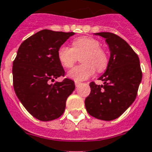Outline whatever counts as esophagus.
<instances>
[{
    "instance_id": "1",
    "label": "esophagus",
    "mask_w": 152,
    "mask_h": 152,
    "mask_svg": "<svg viewBox=\"0 0 152 152\" xmlns=\"http://www.w3.org/2000/svg\"><path fill=\"white\" fill-rule=\"evenodd\" d=\"M79 84H80V83H79V82H77V81L75 82V86H77L79 85Z\"/></svg>"
}]
</instances>
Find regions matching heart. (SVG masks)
Here are the masks:
<instances>
[{"label": "heart", "instance_id": "obj_1", "mask_svg": "<svg viewBox=\"0 0 152 152\" xmlns=\"http://www.w3.org/2000/svg\"><path fill=\"white\" fill-rule=\"evenodd\" d=\"M81 56L78 65L68 73V76L75 81H83L91 77L97 70L99 73L106 70L109 64L108 53L101 43L95 38L81 37L72 42V48L61 45L58 50L57 56L59 62L65 68H71Z\"/></svg>", "mask_w": 152, "mask_h": 152}]
</instances>
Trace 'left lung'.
<instances>
[{
    "mask_svg": "<svg viewBox=\"0 0 152 152\" xmlns=\"http://www.w3.org/2000/svg\"><path fill=\"white\" fill-rule=\"evenodd\" d=\"M96 35L106 38L110 57L107 70L99 77L104 85L90 83L91 94L86 98L87 112L98 119L114 120L133 103L142 80L140 59L128 43L112 33Z\"/></svg>",
    "mask_w": 152,
    "mask_h": 152,
    "instance_id": "8db88e82",
    "label": "left lung"
}]
</instances>
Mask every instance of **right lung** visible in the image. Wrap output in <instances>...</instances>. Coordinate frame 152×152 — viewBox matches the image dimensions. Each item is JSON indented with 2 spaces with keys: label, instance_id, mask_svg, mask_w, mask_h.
<instances>
[{
  "label": "right lung",
  "instance_id": "obj_1",
  "mask_svg": "<svg viewBox=\"0 0 152 152\" xmlns=\"http://www.w3.org/2000/svg\"><path fill=\"white\" fill-rule=\"evenodd\" d=\"M75 33L43 29L25 40L12 62V83L17 96L28 112L41 121L59 118L75 82L64 78L65 70L57 56L58 48Z\"/></svg>",
  "mask_w": 152,
  "mask_h": 152
}]
</instances>
